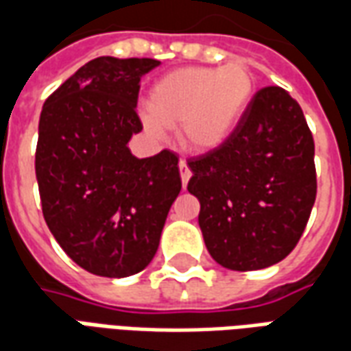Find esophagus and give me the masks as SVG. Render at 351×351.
I'll return each mask as SVG.
<instances>
[{
	"label": "esophagus",
	"mask_w": 351,
	"mask_h": 351,
	"mask_svg": "<svg viewBox=\"0 0 351 351\" xmlns=\"http://www.w3.org/2000/svg\"><path fill=\"white\" fill-rule=\"evenodd\" d=\"M178 169H180V178H182V186L186 188V184H188V180H190V176H191V169L188 167V163H186L184 160L178 163Z\"/></svg>",
	"instance_id": "esophagus-1"
}]
</instances>
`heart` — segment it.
Returning a JSON list of instances; mask_svg holds the SVG:
<instances>
[{"instance_id":"heart-1","label":"heart","mask_w":351,"mask_h":351,"mask_svg":"<svg viewBox=\"0 0 351 351\" xmlns=\"http://www.w3.org/2000/svg\"><path fill=\"white\" fill-rule=\"evenodd\" d=\"M254 77L244 64L182 67L161 77L150 90L145 128L163 137L180 125V141L193 152H210L228 141L254 97Z\"/></svg>"}]
</instances>
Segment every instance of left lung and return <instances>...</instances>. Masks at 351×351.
Returning <instances> with one entry per match:
<instances>
[{
    "label": "left lung",
    "mask_w": 351,
    "mask_h": 351,
    "mask_svg": "<svg viewBox=\"0 0 351 351\" xmlns=\"http://www.w3.org/2000/svg\"><path fill=\"white\" fill-rule=\"evenodd\" d=\"M188 191L216 263L258 271L293 250L316 201L314 138L299 103L278 86L254 97L233 135L188 161Z\"/></svg>",
    "instance_id": "1"
}]
</instances>
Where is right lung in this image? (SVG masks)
<instances>
[{
    "instance_id": "add662e5",
    "label": "right lung",
    "mask_w": 351,
    "mask_h": 351,
    "mask_svg": "<svg viewBox=\"0 0 351 351\" xmlns=\"http://www.w3.org/2000/svg\"><path fill=\"white\" fill-rule=\"evenodd\" d=\"M160 62L101 56L45 101L35 175L43 216L58 244L84 271L123 278L152 261L182 182L178 158H135L130 138L141 79Z\"/></svg>"
}]
</instances>
